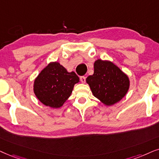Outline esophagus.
<instances>
[{"mask_svg":"<svg viewBox=\"0 0 159 159\" xmlns=\"http://www.w3.org/2000/svg\"><path fill=\"white\" fill-rule=\"evenodd\" d=\"M80 80H81V83H85V81H86V77L85 76H81V77H80Z\"/></svg>","mask_w":159,"mask_h":159,"instance_id":"esophagus-1","label":"esophagus"}]
</instances>
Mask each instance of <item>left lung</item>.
Instances as JSON below:
<instances>
[{
    "mask_svg": "<svg viewBox=\"0 0 159 159\" xmlns=\"http://www.w3.org/2000/svg\"><path fill=\"white\" fill-rule=\"evenodd\" d=\"M86 81L94 97L107 106L120 102L130 88L127 74L108 60H96L93 75L88 76Z\"/></svg>",
    "mask_w": 159,
    "mask_h": 159,
    "instance_id": "left-lung-1",
    "label": "left lung"
}]
</instances>
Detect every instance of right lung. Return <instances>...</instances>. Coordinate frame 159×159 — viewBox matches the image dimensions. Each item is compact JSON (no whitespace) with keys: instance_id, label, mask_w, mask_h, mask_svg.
Returning <instances> with one entry per match:
<instances>
[{"instance_id":"obj_1","label":"right lung","mask_w":159,"mask_h":159,"mask_svg":"<svg viewBox=\"0 0 159 159\" xmlns=\"http://www.w3.org/2000/svg\"><path fill=\"white\" fill-rule=\"evenodd\" d=\"M79 81L75 72H68L59 62L51 61L34 79V93L45 106L59 108L67 101L75 84Z\"/></svg>"}]
</instances>
